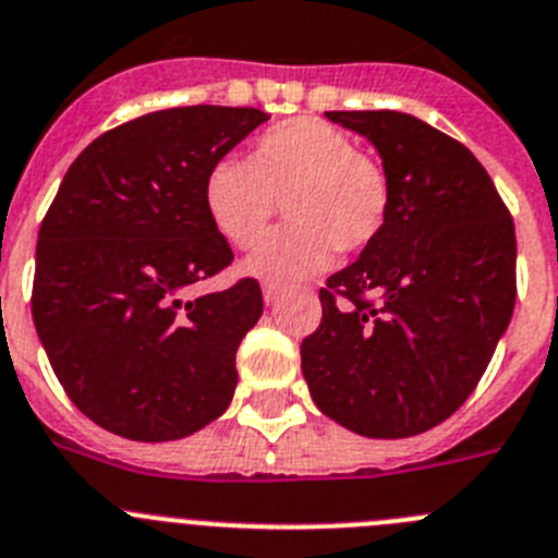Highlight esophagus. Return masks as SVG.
Masks as SVG:
<instances>
[{"label": "esophagus", "instance_id": "34e87169", "mask_svg": "<svg viewBox=\"0 0 558 558\" xmlns=\"http://www.w3.org/2000/svg\"><path fill=\"white\" fill-rule=\"evenodd\" d=\"M279 295H282V288H279V284H274V282L263 284L265 304H276V299H279Z\"/></svg>", "mask_w": 558, "mask_h": 558}]
</instances>
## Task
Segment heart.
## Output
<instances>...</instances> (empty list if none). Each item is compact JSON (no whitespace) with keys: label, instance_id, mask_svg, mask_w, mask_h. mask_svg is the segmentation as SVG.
Masks as SVG:
<instances>
[{"label":"heart","instance_id":"b5f03b06","mask_svg":"<svg viewBox=\"0 0 558 558\" xmlns=\"http://www.w3.org/2000/svg\"><path fill=\"white\" fill-rule=\"evenodd\" d=\"M276 202L290 223L268 234L245 270L288 284L340 254L365 252L385 232L392 187L385 166L345 132L313 116L274 124L248 157H223L204 177V209L234 248L263 240Z\"/></svg>","mask_w":558,"mask_h":558}]
</instances>
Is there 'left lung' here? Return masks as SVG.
Wrapping results in <instances>:
<instances>
[{
	"label": "left lung",
	"instance_id": "left-lung-1",
	"mask_svg": "<svg viewBox=\"0 0 558 558\" xmlns=\"http://www.w3.org/2000/svg\"><path fill=\"white\" fill-rule=\"evenodd\" d=\"M379 149L385 232L320 288L301 371L324 415L362 437L434 428L468 401L518 299L514 221L464 143L396 110H335Z\"/></svg>",
	"mask_w": 558,
	"mask_h": 558
}]
</instances>
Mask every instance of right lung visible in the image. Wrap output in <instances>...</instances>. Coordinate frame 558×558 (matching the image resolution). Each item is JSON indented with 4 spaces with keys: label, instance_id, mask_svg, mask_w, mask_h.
I'll use <instances>...</instances> for the list:
<instances>
[{
    "label": "right lung",
    "instance_id": "1",
    "mask_svg": "<svg viewBox=\"0 0 558 558\" xmlns=\"http://www.w3.org/2000/svg\"><path fill=\"white\" fill-rule=\"evenodd\" d=\"M263 121L254 107L157 110L107 130L65 171L40 221L33 320L65 396L96 426L166 442L232 401L263 290L245 276L185 293L232 265L204 177Z\"/></svg>",
    "mask_w": 558,
    "mask_h": 558
}]
</instances>
